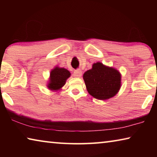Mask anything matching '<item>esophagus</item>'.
<instances>
[{
  "label": "esophagus",
  "mask_w": 157,
  "mask_h": 157,
  "mask_svg": "<svg viewBox=\"0 0 157 157\" xmlns=\"http://www.w3.org/2000/svg\"><path fill=\"white\" fill-rule=\"evenodd\" d=\"M82 71L79 70V69H78V70L74 71L73 76L75 77V78H80L82 76Z\"/></svg>",
  "instance_id": "obj_1"
}]
</instances>
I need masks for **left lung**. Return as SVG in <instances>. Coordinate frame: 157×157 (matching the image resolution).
<instances>
[{
  "instance_id": "8db88e82",
  "label": "left lung",
  "mask_w": 157,
  "mask_h": 157,
  "mask_svg": "<svg viewBox=\"0 0 157 157\" xmlns=\"http://www.w3.org/2000/svg\"><path fill=\"white\" fill-rule=\"evenodd\" d=\"M83 79L89 94L101 100L113 97L121 86L120 72L101 62L94 63L92 68L84 73Z\"/></svg>"
}]
</instances>
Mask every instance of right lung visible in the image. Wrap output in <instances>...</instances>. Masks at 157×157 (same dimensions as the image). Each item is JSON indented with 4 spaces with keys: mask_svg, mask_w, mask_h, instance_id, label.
<instances>
[{
    "mask_svg": "<svg viewBox=\"0 0 157 157\" xmlns=\"http://www.w3.org/2000/svg\"><path fill=\"white\" fill-rule=\"evenodd\" d=\"M70 76L71 73L67 69L56 66L50 71L48 88L52 91H59L64 86L66 79Z\"/></svg>",
    "mask_w": 157,
    "mask_h": 157,
    "instance_id": "add662e5",
    "label": "right lung"
}]
</instances>
